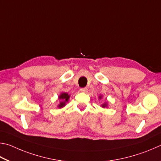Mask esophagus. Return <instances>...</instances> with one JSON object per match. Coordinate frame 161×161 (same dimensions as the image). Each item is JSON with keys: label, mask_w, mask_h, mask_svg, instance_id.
I'll list each match as a JSON object with an SVG mask.
<instances>
[{"label": "esophagus", "mask_w": 161, "mask_h": 161, "mask_svg": "<svg viewBox=\"0 0 161 161\" xmlns=\"http://www.w3.org/2000/svg\"><path fill=\"white\" fill-rule=\"evenodd\" d=\"M80 91L82 92H84V93H87L88 92V88H83L80 89Z\"/></svg>", "instance_id": "1"}]
</instances>
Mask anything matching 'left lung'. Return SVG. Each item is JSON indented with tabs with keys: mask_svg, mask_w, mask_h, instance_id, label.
Instances as JSON below:
<instances>
[{
	"mask_svg": "<svg viewBox=\"0 0 161 161\" xmlns=\"http://www.w3.org/2000/svg\"><path fill=\"white\" fill-rule=\"evenodd\" d=\"M103 95H99V99L100 100H101L103 98ZM101 107H102V108H108V101H105V103H104L103 104H102V105H101Z\"/></svg>",
	"mask_w": 161,
	"mask_h": 161,
	"instance_id": "obj_1",
	"label": "left lung"
}]
</instances>
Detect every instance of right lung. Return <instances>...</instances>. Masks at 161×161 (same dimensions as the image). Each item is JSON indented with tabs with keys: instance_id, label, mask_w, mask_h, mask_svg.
Listing matches in <instances>:
<instances>
[{
	"instance_id": "obj_1",
	"label": "right lung",
	"mask_w": 161,
	"mask_h": 161,
	"mask_svg": "<svg viewBox=\"0 0 161 161\" xmlns=\"http://www.w3.org/2000/svg\"><path fill=\"white\" fill-rule=\"evenodd\" d=\"M69 98H70V95L68 94L67 92H61V94L59 95L58 97V99L59 100V103L58 104L57 108L61 109L66 106V103L69 102Z\"/></svg>"
}]
</instances>
